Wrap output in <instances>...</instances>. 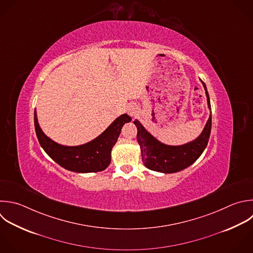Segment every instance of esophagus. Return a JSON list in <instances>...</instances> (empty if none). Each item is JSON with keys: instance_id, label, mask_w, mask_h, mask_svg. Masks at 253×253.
<instances>
[{"instance_id": "1", "label": "esophagus", "mask_w": 253, "mask_h": 253, "mask_svg": "<svg viewBox=\"0 0 253 253\" xmlns=\"http://www.w3.org/2000/svg\"><path fill=\"white\" fill-rule=\"evenodd\" d=\"M126 112L129 116L131 117H135L137 114H138V108L134 105V104H129L127 107H126Z\"/></svg>"}]
</instances>
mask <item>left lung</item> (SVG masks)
Listing matches in <instances>:
<instances>
[{"mask_svg":"<svg viewBox=\"0 0 253 253\" xmlns=\"http://www.w3.org/2000/svg\"><path fill=\"white\" fill-rule=\"evenodd\" d=\"M202 83L206 90L208 106L211 109L207 87L204 82ZM133 124L137 127L136 137L144 165L153 171L175 173L192 165L207 147L211 129V116L210 115L203 132L197 139L180 146L163 144L148 133L137 120H135Z\"/></svg>","mask_w":253,"mask_h":253,"instance_id":"left-lung-1","label":"left lung"}]
</instances>
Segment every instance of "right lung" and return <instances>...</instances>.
Returning a JSON list of instances; mask_svg holds the SVG:
<instances>
[{"instance_id":"right-lung-1","label":"right lung","mask_w":253,"mask_h":253,"mask_svg":"<svg viewBox=\"0 0 253 253\" xmlns=\"http://www.w3.org/2000/svg\"><path fill=\"white\" fill-rule=\"evenodd\" d=\"M130 121L131 118L124 114L94 140L79 146H64L43 133L35 111V128L42 147L61 167L77 173L105 170L111 162V151L120 136L123 126Z\"/></svg>"}]
</instances>
